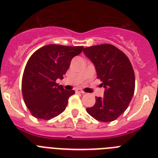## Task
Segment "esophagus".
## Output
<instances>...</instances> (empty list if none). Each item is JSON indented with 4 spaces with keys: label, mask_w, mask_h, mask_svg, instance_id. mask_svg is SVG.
<instances>
[{
    "label": "esophagus",
    "mask_w": 158,
    "mask_h": 158,
    "mask_svg": "<svg viewBox=\"0 0 158 158\" xmlns=\"http://www.w3.org/2000/svg\"><path fill=\"white\" fill-rule=\"evenodd\" d=\"M75 92H76L77 93H85V92L82 91L81 89H77L76 90H75Z\"/></svg>",
    "instance_id": "obj_1"
}]
</instances>
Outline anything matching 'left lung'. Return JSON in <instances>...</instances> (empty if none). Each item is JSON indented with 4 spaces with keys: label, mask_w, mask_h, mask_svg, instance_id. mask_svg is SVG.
Here are the masks:
<instances>
[{
    "label": "left lung",
    "mask_w": 158,
    "mask_h": 158,
    "mask_svg": "<svg viewBox=\"0 0 158 158\" xmlns=\"http://www.w3.org/2000/svg\"><path fill=\"white\" fill-rule=\"evenodd\" d=\"M96 67L97 78L105 88L104 97H96V104L86 108L100 122L115 120L126 111L133 97L135 77L126 54L111 44H100L83 50Z\"/></svg>",
    "instance_id": "obj_1"
}]
</instances>
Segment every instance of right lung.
Masks as SVG:
<instances>
[{
    "label": "right lung",
    "instance_id": "right-lung-1",
    "mask_svg": "<svg viewBox=\"0 0 158 158\" xmlns=\"http://www.w3.org/2000/svg\"><path fill=\"white\" fill-rule=\"evenodd\" d=\"M83 47L50 44L33 53L27 61L22 77V94L31 115L49 120L65 109L74 90H65L56 83L62 79L73 57Z\"/></svg>",
    "mask_w": 158,
    "mask_h": 158
}]
</instances>
